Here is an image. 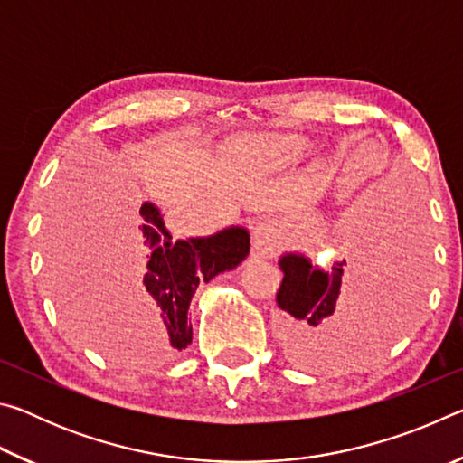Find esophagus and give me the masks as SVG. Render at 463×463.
Here are the masks:
<instances>
[{"instance_id":"1","label":"esophagus","mask_w":463,"mask_h":463,"mask_svg":"<svg viewBox=\"0 0 463 463\" xmlns=\"http://www.w3.org/2000/svg\"><path fill=\"white\" fill-rule=\"evenodd\" d=\"M253 245L255 249H261V250H273V247L278 245V229L269 218L257 222L253 231Z\"/></svg>"}]
</instances>
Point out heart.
<instances>
[{"label":"heart","mask_w":463,"mask_h":463,"mask_svg":"<svg viewBox=\"0 0 463 463\" xmlns=\"http://www.w3.org/2000/svg\"><path fill=\"white\" fill-rule=\"evenodd\" d=\"M304 143L296 137H281V138H269L263 140L257 146L249 151V159L255 163V165L263 167H276L286 163L302 151Z\"/></svg>","instance_id":"obj_1"}]
</instances>
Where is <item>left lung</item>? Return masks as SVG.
Instances as JSON below:
<instances>
[{
	"label": "left lung",
	"mask_w": 463,
	"mask_h": 463,
	"mask_svg": "<svg viewBox=\"0 0 463 463\" xmlns=\"http://www.w3.org/2000/svg\"><path fill=\"white\" fill-rule=\"evenodd\" d=\"M359 239L351 261H336L328 271L312 268L304 255L288 253L279 260L284 279L276 302L288 315L296 351L315 347L312 343L333 335L372 328L394 307L396 260L388 255L383 260L367 234Z\"/></svg>",
	"instance_id": "obj_1"
}]
</instances>
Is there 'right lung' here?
I'll return each instance as SVG.
<instances>
[{"instance_id": "right-lung-1", "label": "right lung", "mask_w": 463, "mask_h": 463, "mask_svg": "<svg viewBox=\"0 0 463 463\" xmlns=\"http://www.w3.org/2000/svg\"><path fill=\"white\" fill-rule=\"evenodd\" d=\"M135 237L146 257L143 307L159 326L167 349L182 351L192 343L190 302L202 281L231 271L249 255V232L241 226L213 237L171 241L161 213L145 202L137 213Z\"/></svg>"}]
</instances>
